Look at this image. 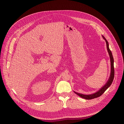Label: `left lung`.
<instances>
[{
  "label": "left lung",
  "instance_id": "1",
  "mask_svg": "<svg viewBox=\"0 0 124 124\" xmlns=\"http://www.w3.org/2000/svg\"><path fill=\"white\" fill-rule=\"evenodd\" d=\"M102 37L104 40H105L107 44V50L108 52V53L109 56L110 58V76L109 77V78L106 83L104 85L100 90H99L96 93H93V94H81V93H77L75 92H74L77 95L79 96L80 97H82L83 99H84L85 100H92L93 99L95 98H96V97H98L101 95L111 85L113 80H114V75H115V71H114V58L113 57V55L112 53V52L110 51L109 48V45L108 43L106 40V39L103 36H102Z\"/></svg>",
  "mask_w": 124,
  "mask_h": 124
}]
</instances>
